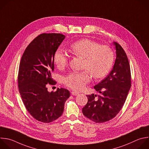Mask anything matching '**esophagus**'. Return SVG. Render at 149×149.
Masks as SVG:
<instances>
[{
    "mask_svg": "<svg viewBox=\"0 0 149 149\" xmlns=\"http://www.w3.org/2000/svg\"><path fill=\"white\" fill-rule=\"evenodd\" d=\"M71 94H72V95H74V96H77V95H79V93L77 92H75V91H72V92H71Z\"/></svg>",
    "mask_w": 149,
    "mask_h": 149,
    "instance_id": "obj_1",
    "label": "esophagus"
}]
</instances>
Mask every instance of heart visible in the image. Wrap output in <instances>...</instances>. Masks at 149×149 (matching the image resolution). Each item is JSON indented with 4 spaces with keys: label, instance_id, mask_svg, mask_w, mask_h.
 I'll list each match as a JSON object with an SVG mask.
<instances>
[{
    "label": "heart",
    "instance_id": "heart-1",
    "mask_svg": "<svg viewBox=\"0 0 149 149\" xmlns=\"http://www.w3.org/2000/svg\"><path fill=\"white\" fill-rule=\"evenodd\" d=\"M69 49L75 56L84 58L83 68L86 69L81 72H70L64 78V84L74 90L84 89L91 80V74L95 79L105 77L113 66L114 53L108 45H101L89 38H83L72 43ZM53 62L60 70L68 65V56L64 49L58 48L55 52Z\"/></svg>",
    "mask_w": 149,
    "mask_h": 149
}]
</instances>
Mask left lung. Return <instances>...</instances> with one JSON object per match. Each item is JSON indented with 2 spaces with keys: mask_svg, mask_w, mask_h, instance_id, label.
<instances>
[{
  "mask_svg": "<svg viewBox=\"0 0 149 149\" xmlns=\"http://www.w3.org/2000/svg\"><path fill=\"white\" fill-rule=\"evenodd\" d=\"M116 58L112 71L94 86L100 95H86L88 102L82 108L85 116L95 123H104L114 118L123 107L131 86L129 60L122 46L114 42Z\"/></svg>",
  "mask_w": 149,
  "mask_h": 149,
  "instance_id": "obj_1",
  "label": "left lung"
}]
</instances>
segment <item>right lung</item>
<instances>
[{
    "mask_svg": "<svg viewBox=\"0 0 149 149\" xmlns=\"http://www.w3.org/2000/svg\"><path fill=\"white\" fill-rule=\"evenodd\" d=\"M65 36L60 33H42L26 47L18 74V87L29 113L37 120L48 123L60 118L70 96L63 88L49 92L47 84L55 85L53 56Z\"/></svg>",
    "mask_w": 149,
    "mask_h": 149,
    "instance_id": "right-lung-1",
    "label": "right lung"
}]
</instances>
